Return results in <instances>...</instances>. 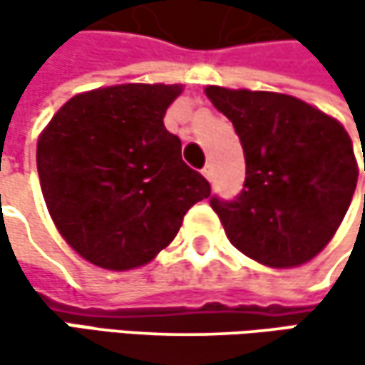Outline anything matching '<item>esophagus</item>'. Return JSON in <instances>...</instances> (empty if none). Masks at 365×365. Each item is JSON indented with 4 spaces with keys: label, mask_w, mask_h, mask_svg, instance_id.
I'll return each mask as SVG.
<instances>
[{
    "label": "esophagus",
    "mask_w": 365,
    "mask_h": 365,
    "mask_svg": "<svg viewBox=\"0 0 365 365\" xmlns=\"http://www.w3.org/2000/svg\"><path fill=\"white\" fill-rule=\"evenodd\" d=\"M202 175H205V178H207V180L211 182V175H213V171H211V165H207V167L202 169Z\"/></svg>",
    "instance_id": "esophagus-1"
}]
</instances>
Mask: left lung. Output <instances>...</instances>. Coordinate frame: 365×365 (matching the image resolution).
Returning a JSON list of instances; mask_svg holds the SVG:
<instances>
[{
    "label": "left lung",
    "mask_w": 365,
    "mask_h": 365,
    "mask_svg": "<svg viewBox=\"0 0 365 365\" xmlns=\"http://www.w3.org/2000/svg\"><path fill=\"white\" fill-rule=\"evenodd\" d=\"M205 93L232 122L245 154L241 194L211 198L226 237L264 266L292 268L313 259L336 235L357 185L349 133L289 95L222 86Z\"/></svg>",
    "instance_id": "obj_1"
}]
</instances>
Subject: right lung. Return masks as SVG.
Returning <instances> with one entry per match:
<instances>
[{"instance_id":"obj_1","label":"right lung","mask_w":365,"mask_h":365,"mask_svg":"<svg viewBox=\"0 0 365 365\" xmlns=\"http://www.w3.org/2000/svg\"><path fill=\"white\" fill-rule=\"evenodd\" d=\"M182 84H118L71 97L37 139V173L61 237L95 266L130 270L211 194L165 128Z\"/></svg>"}]
</instances>
